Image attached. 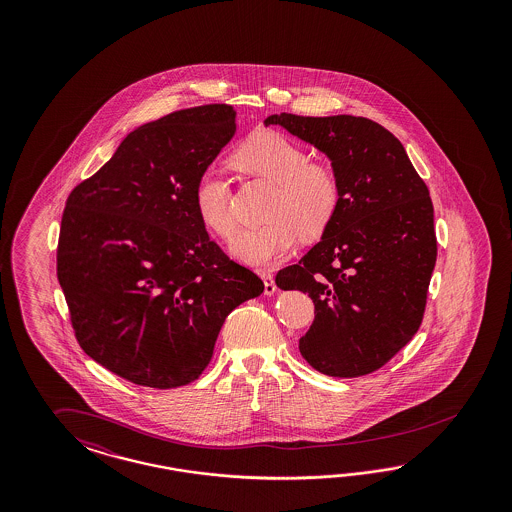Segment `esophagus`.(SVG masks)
<instances>
[{
    "label": "esophagus",
    "mask_w": 512,
    "mask_h": 512,
    "mask_svg": "<svg viewBox=\"0 0 512 512\" xmlns=\"http://www.w3.org/2000/svg\"><path fill=\"white\" fill-rule=\"evenodd\" d=\"M261 278H263L264 281V295H274L276 293V283H274V276L270 274V272H261Z\"/></svg>",
    "instance_id": "obj_1"
}]
</instances>
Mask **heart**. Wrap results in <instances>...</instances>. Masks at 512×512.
<instances>
[{
	"label": "heart",
	"mask_w": 512,
	"mask_h": 512,
	"mask_svg": "<svg viewBox=\"0 0 512 512\" xmlns=\"http://www.w3.org/2000/svg\"><path fill=\"white\" fill-rule=\"evenodd\" d=\"M234 163L251 176L276 184L266 206V223L234 234L231 251L242 263L263 266L285 257L304 240L325 233L340 206V180L325 163H313L295 140L263 131L249 137ZM195 210L206 229L227 238L234 231L231 187L221 171L208 167L195 184Z\"/></svg>",
	"instance_id": "b5f03b06"
}]
</instances>
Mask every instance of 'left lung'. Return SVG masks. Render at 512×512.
I'll list each match as a JSON object with an SVG mask.
<instances>
[{
    "mask_svg": "<svg viewBox=\"0 0 512 512\" xmlns=\"http://www.w3.org/2000/svg\"><path fill=\"white\" fill-rule=\"evenodd\" d=\"M264 124L319 148L340 180L321 242L276 276L281 291L298 289L315 304L300 355L330 377L375 372L422 325L437 259L430 191L402 142L368 118L281 112Z\"/></svg>",
    "mask_w": 512,
    "mask_h": 512,
    "instance_id": "8db88e82",
    "label": "left lung"
}]
</instances>
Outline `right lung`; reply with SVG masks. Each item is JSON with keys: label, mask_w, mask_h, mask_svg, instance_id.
Listing matches in <instances>:
<instances>
[{"label": "right lung", "mask_w": 512, "mask_h": 512, "mask_svg": "<svg viewBox=\"0 0 512 512\" xmlns=\"http://www.w3.org/2000/svg\"><path fill=\"white\" fill-rule=\"evenodd\" d=\"M234 116L204 105L142 125L65 202L56 261L75 338L133 385L199 379L227 315L264 291L195 210V184L233 139Z\"/></svg>", "instance_id": "right-lung-1"}]
</instances>
